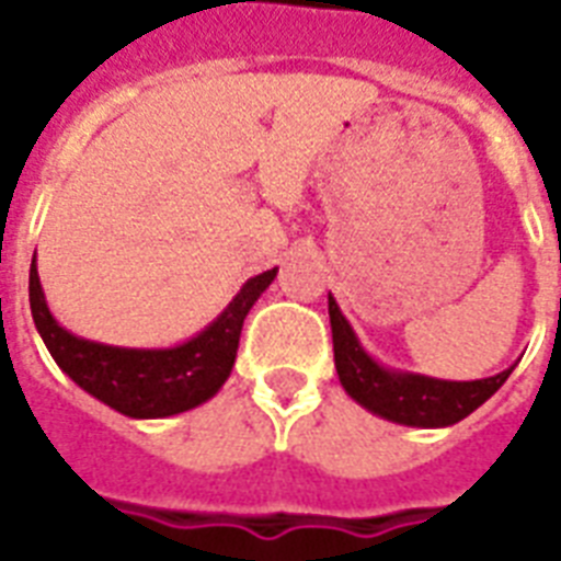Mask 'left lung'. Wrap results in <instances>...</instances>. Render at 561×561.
I'll use <instances>...</instances> for the list:
<instances>
[{
  "instance_id": "8db88e82",
  "label": "left lung",
  "mask_w": 561,
  "mask_h": 561,
  "mask_svg": "<svg viewBox=\"0 0 561 561\" xmlns=\"http://www.w3.org/2000/svg\"><path fill=\"white\" fill-rule=\"evenodd\" d=\"M329 320H332L334 343V367L341 378L343 390L367 408L375 416L408 427H448L492 399L501 383L510 378L515 364L492 378L478 381H445L431 375L404 373L378 364L364 346L358 334L343 317L341 306L329 294Z\"/></svg>"
}]
</instances>
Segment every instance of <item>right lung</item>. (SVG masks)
Masks as SVG:
<instances>
[{"label":"right lung","mask_w":561,"mask_h":561,"mask_svg":"<svg viewBox=\"0 0 561 561\" xmlns=\"http://www.w3.org/2000/svg\"><path fill=\"white\" fill-rule=\"evenodd\" d=\"M273 279L276 267L247 279L203 332L169 350H127L66 332L46 306L37 253L28 273V302L46 350L81 390L130 419H165L209 401L224 387L236 364L244 317Z\"/></svg>","instance_id":"add662e5"}]
</instances>
